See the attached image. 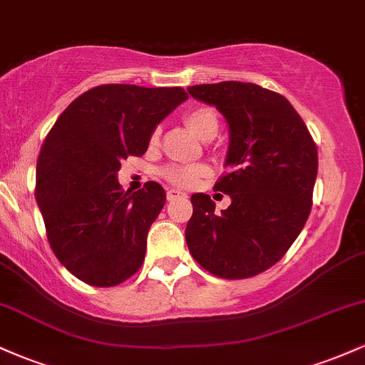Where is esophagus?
<instances>
[{"label": "esophagus", "instance_id": "obj_1", "mask_svg": "<svg viewBox=\"0 0 365 365\" xmlns=\"http://www.w3.org/2000/svg\"><path fill=\"white\" fill-rule=\"evenodd\" d=\"M182 197H185V194L180 190H175V188H168V192H166V199L168 200H177L182 199Z\"/></svg>", "mask_w": 365, "mask_h": 365}]
</instances>
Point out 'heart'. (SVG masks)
<instances>
[{
  "instance_id": "heart-1",
  "label": "heart",
  "mask_w": 365,
  "mask_h": 365,
  "mask_svg": "<svg viewBox=\"0 0 365 365\" xmlns=\"http://www.w3.org/2000/svg\"><path fill=\"white\" fill-rule=\"evenodd\" d=\"M187 127L200 139H211L217 130V115L209 106H194L183 116ZM159 130L150 133V144H158ZM207 175V168L202 165H170L161 171V177L170 182L171 185L190 188L197 185Z\"/></svg>"
}]
</instances>
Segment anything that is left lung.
<instances>
[{"label": "left lung", "mask_w": 365, "mask_h": 365, "mask_svg": "<svg viewBox=\"0 0 365 365\" xmlns=\"http://www.w3.org/2000/svg\"><path fill=\"white\" fill-rule=\"evenodd\" d=\"M188 94L215 104L228 121V171L215 190L232 197L221 212L209 195L190 197L188 250L217 278H252L287 254L311 215L316 142L295 108L274 91L230 81L192 86Z\"/></svg>", "instance_id": "obj_1"}]
</instances>
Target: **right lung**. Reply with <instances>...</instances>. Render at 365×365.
I'll list each match as a JSON object with an SVG mask.
<instances>
[{
	"mask_svg": "<svg viewBox=\"0 0 365 365\" xmlns=\"http://www.w3.org/2000/svg\"><path fill=\"white\" fill-rule=\"evenodd\" d=\"M188 94L182 87L104 83L68 104L37 158L36 200L49 245L92 287H116L140 269L148 232L166 194L156 182L125 192L121 159L142 156L150 133Z\"/></svg>",
	"mask_w": 365,
	"mask_h": 365,
	"instance_id": "1",
	"label": "right lung"
}]
</instances>
